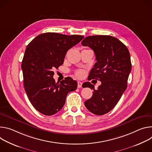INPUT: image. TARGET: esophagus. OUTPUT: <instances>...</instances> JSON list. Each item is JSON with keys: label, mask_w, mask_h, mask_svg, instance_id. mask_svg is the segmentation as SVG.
<instances>
[{"label": "esophagus", "mask_w": 152, "mask_h": 152, "mask_svg": "<svg viewBox=\"0 0 152 152\" xmlns=\"http://www.w3.org/2000/svg\"><path fill=\"white\" fill-rule=\"evenodd\" d=\"M82 84H83V83H82L81 81H78V88H81Z\"/></svg>", "instance_id": "obj_1"}]
</instances>
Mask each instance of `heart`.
<instances>
[{"label": "heart", "mask_w": 152, "mask_h": 152, "mask_svg": "<svg viewBox=\"0 0 152 152\" xmlns=\"http://www.w3.org/2000/svg\"><path fill=\"white\" fill-rule=\"evenodd\" d=\"M85 72L83 70H77L75 72V75L78 78L83 77L84 76V75H85Z\"/></svg>", "instance_id": "obj_1"}]
</instances>
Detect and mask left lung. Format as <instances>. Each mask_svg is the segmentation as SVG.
Instances as JSON below:
<instances>
[{"label": "left lung", "instance_id": "1", "mask_svg": "<svg viewBox=\"0 0 152 152\" xmlns=\"http://www.w3.org/2000/svg\"><path fill=\"white\" fill-rule=\"evenodd\" d=\"M81 45L91 48L96 57V62L89 75L90 80L102 82L96 90L90 82L83 83V88L94 90L85 105L92 113L102 115L113 109L127 88L132 69L130 53L124 44L110 36H88Z\"/></svg>", "mask_w": 152, "mask_h": 152}]
</instances>
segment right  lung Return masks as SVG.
I'll list each match as a JSON object with an SVG mask.
<instances>
[{
  "mask_svg": "<svg viewBox=\"0 0 152 152\" xmlns=\"http://www.w3.org/2000/svg\"><path fill=\"white\" fill-rule=\"evenodd\" d=\"M83 38L46 32L28 45L22 62L24 88L33 107L42 114L57 113L63 107L67 94L76 90L77 82L71 77L56 83L53 69L63 64L67 50Z\"/></svg>",
  "mask_w": 152,
  "mask_h": 152,
  "instance_id": "right-lung-1",
  "label": "right lung"
}]
</instances>
